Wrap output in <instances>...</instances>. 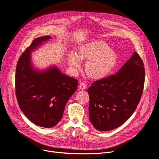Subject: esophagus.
<instances>
[{
  "instance_id": "esophagus-1",
  "label": "esophagus",
  "mask_w": 159,
  "mask_h": 159,
  "mask_svg": "<svg viewBox=\"0 0 159 159\" xmlns=\"http://www.w3.org/2000/svg\"><path fill=\"white\" fill-rule=\"evenodd\" d=\"M79 88L82 90H84L86 89V84L84 82H81L79 85Z\"/></svg>"
}]
</instances>
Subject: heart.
<instances>
[{
	"mask_svg": "<svg viewBox=\"0 0 159 159\" xmlns=\"http://www.w3.org/2000/svg\"><path fill=\"white\" fill-rule=\"evenodd\" d=\"M76 56L70 54L68 62L74 70L80 67V60L86 61L85 70L91 78L101 79L108 76L117 63V55L103 41H95L81 46Z\"/></svg>",
	"mask_w": 159,
	"mask_h": 159,
	"instance_id": "1",
	"label": "heart"
}]
</instances>
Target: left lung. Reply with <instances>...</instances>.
Wrapping results in <instances>:
<instances>
[{
  "label": "left lung",
  "instance_id": "1",
  "mask_svg": "<svg viewBox=\"0 0 159 159\" xmlns=\"http://www.w3.org/2000/svg\"><path fill=\"white\" fill-rule=\"evenodd\" d=\"M145 75L143 62L135 52L116 74L92 84L88 89L89 117L96 129L110 131L131 116L143 94Z\"/></svg>",
  "mask_w": 159,
  "mask_h": 159
}]
</instances>
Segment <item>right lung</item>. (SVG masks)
<instances>
[{
    "mask_svg": "<svg viewBox=\"0 0 159 159\" xmlns=\"http://www.w3.org/2000/svg\"><path fill=\"white\" fill-rule=\"evenodd\" d=\"M49 36L38 37L22 53L15 76L16 96L25 116L35 124L52 127L61 119L66 102L77 90L78 80L61 73L56 67L37 71L32 66L30 52Z\"/></svg>",
    "mask_w": 159,
    "mask_h": 159,
    "instance_id": "right-lung-1",
    "label": "right lung"
}]
</instances>
